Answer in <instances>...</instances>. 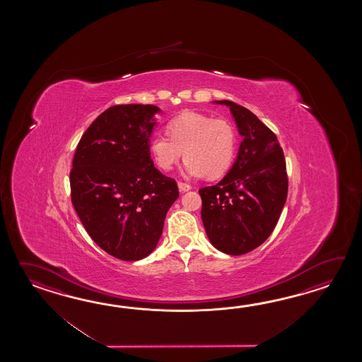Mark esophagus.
<instances>
[{
    "label": "esophagus",
    "mask_w": 362,
    "mask_h": 362,
    "mask_svg": "<svg viewBox=\"0 0 362 362\" xmlns=\"http://www.w3.org/2000/svg\"><path fill=\"white\" fill-rule=\"evenodd\" d=\"M177 185L178 190L181 192H189V190L192 189V186H190V185L185 184V182H181V181H180Z\"/></svg>",
    "instance_id": "1"
}]
</instances>
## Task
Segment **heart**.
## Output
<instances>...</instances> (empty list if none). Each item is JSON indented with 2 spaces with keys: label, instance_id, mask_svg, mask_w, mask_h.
<instances>
[{
  "label": "heart",
  "instance_id": "1",
  "mask_svg": "<svg viewBox=\"0 0 362 362\" xmlns=\"http://www.w3.org/2000/svg\"><path fill=\"white\" fill-rule=\"evenodd\" d=\"M238 145V132L228 119H214L186 111L168 124V134H156L150 150L163 170H170L185 155V173L208 180L223 176L233 164Z\"/></svg>",
  "mask_w": 362,
  "mask_h": 362
}]
</instances>
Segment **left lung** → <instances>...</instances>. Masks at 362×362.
I'll use <instances>...</instances> for the list:
<instances>
[{
    "instance_id": "1",
    "label": "left lung",
    "mask_w": 362,
    "mask_h": 362,
    "mask_svg": "<svg viewBox=\"0 0 362 362\" xmlns=\"http://www.w3.org/2000/svg\"><path fill=\"white\" fill-rule=\"evenodd\" d=\"M242 142L237 160L218 184L202 187V220L209 242L238 256L262 245L274 230L288 190L284 150L257 116L231 100Z\"/></svg>"
}]
</instances>
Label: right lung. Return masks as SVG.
I'll list each match as a JSON object with an SVG mask.
<instances>
[{
  "mask_svg": "<svg viewBox=\"0 0 362 362\" xmlns=\"http://www.w3.org/2000/svg\"><path fill=\"white\" fill-rule=\"evenodd\" d=\"M153 105H116L85 131L69 172L71 202L85 230L108 255L137 262L154 251L177 199L175 178L150 153Z\"/></svg>",
  "mask_w": 362,
  "mask_h": 362,
  "instance_id": "obj_1",
  "label": "right lung"
}]
</instances>
